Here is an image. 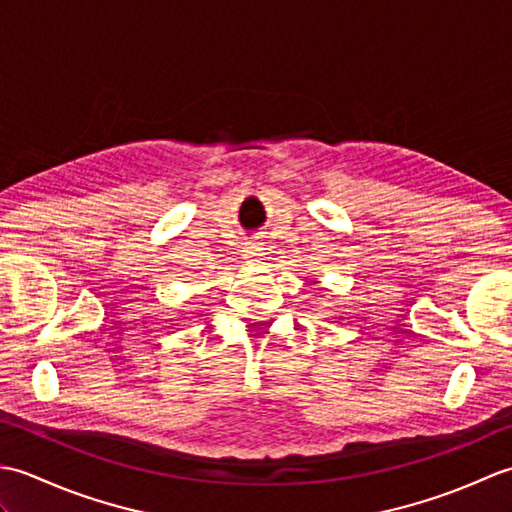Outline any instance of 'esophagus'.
<instances>
[{
	"instance_id": "esophagus-1",
	"label": "esophagus",
	"mask_w": 512,
	"mask_h": 512,
	"mask_svg": "<svg viewBox=\"0 0 512 512\" xmlns=\"http://www.w3.org/2000/svg\"><path fill=\"white\" fill-rule=\"evenodd\" d=\"M244 257H246L248 264H257L259 259L264 257V248L259 246L257 242H246V246H244Z\"/></svg>"
}]
</instances>
